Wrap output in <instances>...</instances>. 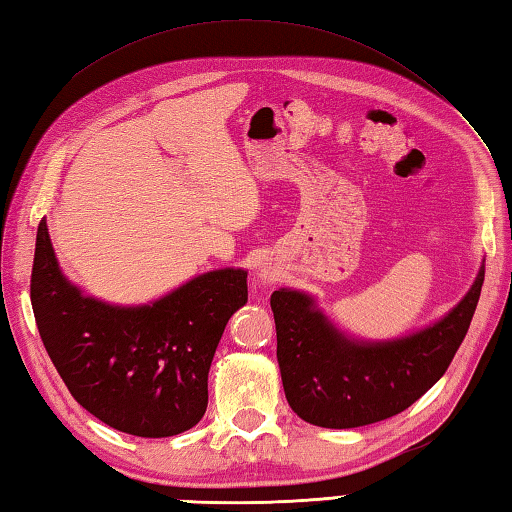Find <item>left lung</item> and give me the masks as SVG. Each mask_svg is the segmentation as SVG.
<instances>
[{
	"mask_svg": "<svg viewBox=\"0 0 512 512\" xmlns=\"http://www.w3.org/2000/svg\"><path fill=\"white\" fill-rule=\"evenodd\" d=\"M484 266L458 306L431 328L389 343L345 339L308 295L275 290L277 361L288 405L310 424L352 429L411 407L447 372L480 301Z\"/></svg>",
	"mask_w": 512,
	"mask_h": 512,
	"instance_id": "8db88e82",
	"label": "left lung"
}]
</instances>
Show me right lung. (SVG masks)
Wrapping results in <instances>:
<instances>
[{
    "label": "right lung",
    "instance_id": "add662e5",
    "mask_svg": "<svg viewBox=\"0 0 512 512\" xmlns=\"http://www.w3.org/2000/svg\"><path fill=\"white\" fill-rule=\"evenodd\" d=\"M246 299V270L226 268L151 306H107L65 281L39 222L30 301L41 341L72 398L112 429L167 438L198 424L215 347Z\"/></svg>",
    "mask_w": 512,
    "mask_h": 512
}]
</instances>
